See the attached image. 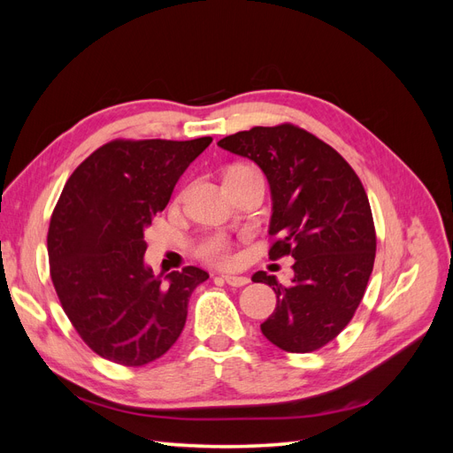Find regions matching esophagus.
Instances as JSON below:
<instances>
[{
	"instance_id": "obj_1",
	"label": "esophagus",
	"mask_w": 453,
	"mask_h": 453,
	"mask_svg": "<svg viewBox=\"0 0 453 453\" xmlns=\"http://www.w3.org/2000/svg\"><path fill=\"white\" fill-rule=\"evenodd\" d=\"M223 280L230 285V287H243L250 283V278L245 276H230V273H226V276H223Z\"/></svg>"
}]
</instances>
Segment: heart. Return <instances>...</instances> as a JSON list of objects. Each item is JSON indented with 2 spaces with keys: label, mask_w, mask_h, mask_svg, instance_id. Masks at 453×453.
Masks as SVG:
<instances>
[{
  "label": "heart",
  "mask_w": 453,
  "mask_h": 453,
  "mask_svg": "<svg viewBox=\"0 0 453 453\" xmlns=\"http://www.w3.org/2000/svg\"><path fill=\"white\" fill-rule=\"evenodd\" d=\"M196 255L202 260H205V263L217 265V266H230L236 263V255L232 253L230 242L221 234L203 238L196 245Z\"/></svg>",
  "instance_id": "b5f03b06"
}]
</instances>
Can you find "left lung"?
<instances>
[{
    "label": "left lung",
    "mask_w": 453,
    "mask_h": 453,
    "mask_svg": "<svg viewBox=\"0 0 453 453\" xmlns=\"http://www.w3.org/2000/svg\"><path fill=\"white\" fill-rule=\"evenodd\" d=\"M265 172L272 193L268 251L295 258L293 283L257 272L276 293L260 331L283 351L310 353L334 340L359 308L376 257V230L357 173L340 153L295 125L255 127L217 143Z\"/></svg>",
    "instance_id": "8db88e82"
}]
</instances>
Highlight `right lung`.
Here are the masks:
<instances>
[{"instance_id":"1","label":"right lung","mask_w":453,"mask_h":453,"mask_svg":"<svg viewBox=\"0 0 453 453\" xmlns=\"http://www.w3.org/2000/svg\"><path fill=\"white\" fill-rule=\"evenodd\" d=\"M211 138L115 140L96 149L64 185L47 248L52 285L85 344L100 357L143 366L180 338L188 298L208 272L155 276L145 228Z\"/></svg>"}]
</instances>
